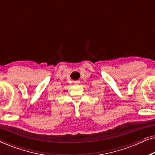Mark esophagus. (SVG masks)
<instances>
[{
  "label": "esophagus",
  "instance_id": "1",
  "mask_svg": "<svg viewBox=\"0 0 155 155\" xmlns=\"http://www.w3.org/2000/svg\"><path fill=\"white\" fill-rule=\"evenodd\" d=\"M74 83H75V84H79L80 81H79V80H76V81H74Z\"/></svg>",
  "mask_w": 155,
  "mask_h": 155
}]
</instances>
